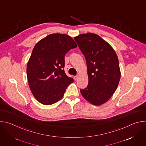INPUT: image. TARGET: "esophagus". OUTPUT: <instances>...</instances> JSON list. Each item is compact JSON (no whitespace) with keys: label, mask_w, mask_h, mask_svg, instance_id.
Returning a JSON list of instances; mask_svg holds the SVG:
<instances>
[{"label":"esophagus","mask_w":146,"mask_h":146,"mask_svg":"<svg viewBox=\"0 0 146 146\" xmlns=\"http://www.w3.org/2000/svg\"><path fill=\"white\" fill-rule=\"evenodd\" d=\"M78 76H75L74 77V80H76V81H77V80H78Z\"/></svg>","instance_id":"34e87169"}]
</instances>
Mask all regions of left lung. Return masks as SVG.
<instances>
[{
	"label": "left lung",
	"mask_w": 146,
	"mask_h": 146,
	"mask_svg": "<svg viewBox=\"0 0 146 146\" xmlns=\"http://www.w3.org/2000/svg\"><path fill=\"white\" fill-rule=\"evenodd\" d=\"M84 54L88 84L80 90L82 96L95 106L108 101L117 88L121 77L117 55L112 47L99 35L88 33L74 37Z\"/></svg>",
	"instance_id": "obj_1"
}]
</instances>
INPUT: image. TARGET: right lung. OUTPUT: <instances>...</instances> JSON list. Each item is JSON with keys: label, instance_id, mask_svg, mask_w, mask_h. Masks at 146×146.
<instances>
[{"label": "right lung", "instance_id": "1", "mask_svg": "<svg viewBox=\"0 0 146 146\" xmlns=\"http://www.w3.org/2000/svg\"><path fill=\"white\" fill-rule=\"evenodd\" d=\"M77 44L69 36L53 33L40 40L34 47L27 64L29 86L34 97L44 105H50L63 97L73 78L64 69L65 56Z\"/></svg>", "mask_w": 146, "mask_h": 146}]
</instances>
